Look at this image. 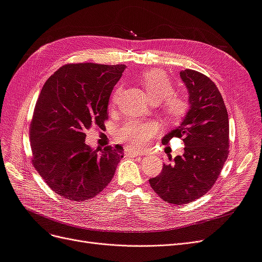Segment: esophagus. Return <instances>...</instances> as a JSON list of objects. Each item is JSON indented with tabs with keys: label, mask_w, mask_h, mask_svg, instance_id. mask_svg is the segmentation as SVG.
<instances>
[{
	"label": "esophagus",
	"mask_w": 262,
	"mask_h": 262,
	"mask_svg": "<svg viewBox=\"0 0 262 262\" xmlns=\"http://www.w3.org/2000/svg\"><path fill=\"white\" fill-rule=\"evenodd\" d=\"M124 150H125V153H128V154L132 155L133 157L144 155V153L142 152V150H137V149H133V148H131V147H125Z\"/></svg>",
	"instance_id": "obj_1"
}]
</instances>
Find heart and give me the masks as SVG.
<instances>
[{
  "mask_svg": "<svg viewBox=\"0 0 262 262\" xmlns=\"http://www.w3.org/2000/svg\"><path fill=\"white\" fill-rule=\"evenodd\" d=\"M146 96L153 102H161L163 100L162 112L168 121L179 122L184 118L189 109L188 101L184 98L172 95L175 87L164 72L158 70H149L142 73L139 77ZM122 90V84L119 83L110 96L109 106L114 107ZM158 132V126L153 122H143L130 120L124 123L118 131V139L124 143H129L137 148H144L149 141Z\"/></svg>",
  "mask_w": 262,
  "mask_h": 262,
  "instance_id": "b5f03b06",
  "label": "heart"
}]
</instances>
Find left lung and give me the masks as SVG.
Returning <instances> with one entry per match:
<instances>
[{"label": "left lung", "mask_w": 262, "mask_h": 262, "mask_svg": "<svg viewBox=\"0 0 262 262\" xmlns=\"http://www.w3.org/2000/svg\"><path fill=\"white\" fill-rule=\"evenodd\" d=\"M180 77L189 93V110L175 130L163 138H180L185 153L162 172L149 179V185L162 200L186 204L207 193L215 184L228 156V115L222 95L208 76L194 70H185Z\"/></svg>", "instance_id": "obj_1"}]
</instances>
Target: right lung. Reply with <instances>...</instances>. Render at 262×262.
Returning <instances> with one entry per match:
<instances>
[{
	"instance_id": "add662e5",
	"label": "right lung",
	"mask_w": 262,
	"mask_h": 262,
	"mask_svg": "<svg viewBox=\"0 0 262 262\" xmlns=\"http://www.w3.org/2000/svg\"><path fill=\"white\" fill-rule=\"evenodd\" d=\"M124 64L70 63L47 80L37 99L29 136L31 162L55 193L90 200L112 181L123 157L121 145L93 149L85 130L102 128L114 86Z\"/></svg>"
}]
</instances>
